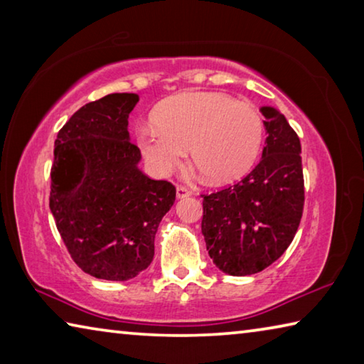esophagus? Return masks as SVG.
I'll return each mask as SVG.
<instances>
[{
    "instance_id": "34e87169",
    "label": "esophagus",
    "mask_w": 364,
    "mask_h": 364,
    "mask_svg": "<svg viewBox=\"0 0 364 364\" xmlns=\"http://www.w3.org/2000/svg\"><path fill=\"white\" fill-rule=\"evenodd\" d=\"M189 196H191L189 189L183 188V186H178L176 188V197H178V199H184V197H189Z\"/></svg>"
}]
</instances>
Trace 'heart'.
<instances>
[{
	"instance_id": "1",
	"label": "heart",
	"mask_w": 364,
	"mask_h": 364,
	"mask_svg": "<svg viewBox=\"0 0 364 364\" xmlns=\"http://www.w3.org/2000/svg\"><path fill=\"white\" fill-rule=\"evenodd\" d=\"M264 120L258 109L213 91H184L164 101L156 123L136 128V141L157 176L191 165L210 184L244 176L260 156Z\"/></svg>"
}]
</instances>
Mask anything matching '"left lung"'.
<instances>
[{"label": "left lung", "mask_w": 364, "mask_h": 364, "mask_svg": "<svg viewBox=\"0 0 364 364\" xmlns=\"http://www.w3.org/2000/svg\"><path fill=\"white\" fill-rule=\"evenodd\" d=\"M262 160L232 186L204 197V234L208 255L231 276L255 274L284 254L304 212L301 146L286 117L263 106Z\"/></svg>", "instance_id": "left-lung-1"}]
</instances>
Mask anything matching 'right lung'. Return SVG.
<instances>
[{
	"mask_svg": "<svg viewBox=\"0 0 364 364\" xmlns=\"http://www.w3.org/2000/svg\"><path fill=\"white\" fill-rule=\"evenodd\" d=\"M134 93L85 104L54 143L49 208L67 250L95 278L128 281L149 267L159 223L176 189L139 170L128 115Z\"/></svg>",
	"mask_w": 364,
	"mask_h": 364,
	"instance_id": "1",
	"label": "right lung"
}]
</instances>
